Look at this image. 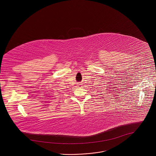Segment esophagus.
<instances>
[{"mask_svg":"<svg viewBox=\"0 0 156 156\" xmlns=\"http://www.w3.org/2000/svg\"><path fill=\"white\" fill-rule=\"evenodd\" d=\"M82 84H81V83H78V86H79V87H81Z\"/></svg>","mask_w":156,"mask_h":156,"instance_id":"obj_1","label":"esophagus"}]
</instances>
